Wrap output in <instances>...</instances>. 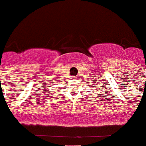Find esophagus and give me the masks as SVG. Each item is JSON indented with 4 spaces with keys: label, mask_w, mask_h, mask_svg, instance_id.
Here are the masks:
<instances>
[{
    "label": "esophagus",
    "mask_w": 146,
    "mask_h": 146,
    "mask_svg": "<svg viewBox=\"0 0 146 146\" xmlns=\"http://www.w3.org/2000/svg\"><path fill=\"white\" fill-rule=\"evenodd\" d=\"M74 79H75V78H74Z\"/></svg>",
    "instance_id": "esophagus-1"
}]
</instances>
